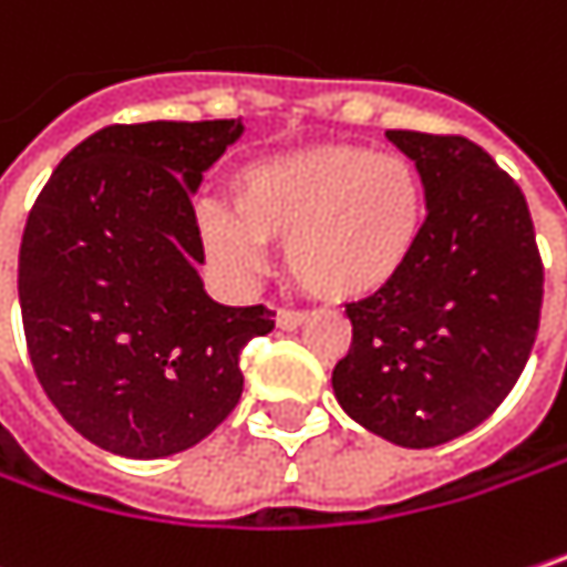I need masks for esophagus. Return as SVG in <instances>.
<instances>
[{
    "label": "esophagus",
    "instance_id": "1",
    "mask_svg": "<svg viewBox=\"0 0 567 567\" xmlns=\"http://www.w3.org/2000/svg\"><path fill=\"white\" fill-rule=\"evenodd\" d=\"M305 321H308V318L298 315V311H279V315H276V328H279V331H301Z\"/></svg>",
    "mask_w": 567,
    "mask_h": 567
}]
</instances>
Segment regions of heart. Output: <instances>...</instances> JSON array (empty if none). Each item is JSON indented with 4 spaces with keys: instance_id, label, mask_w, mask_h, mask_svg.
Returning a JSON list of instances; mask_svg holds the SVG:
<instances>
[{
    "instance_id": "b5f03b06",
    "label": "heart",
    "mask_w": 567,
    "mask_h": 567,
    "mask_svg": "<svg viewBox=\"0 0 567 567\" xmlns=\"http://www.w3.org/2000/svg\"><path fill=\"white\" fill-rule=\"evenodd\" d=\"M429 214L422 172L392 152L318 142L262 155L230 178V207L204 204L197 230L230 272L252 276L282 243L301 291L357 305L383 295L409 269Z\"/></svg>"
}]
</instances>
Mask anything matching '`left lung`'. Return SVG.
I'll return each mask as SVG.
<instances>
[{
	"instance_id": "obj_1",
	"label": "left lung",
	"mask_w": 567,
	"mask_h": 567,
	"mask_svg": "<svg viewBox=\"0 0 567 567\" xmlns=\"http://www.w3.org/2000/svg\"><path fill=\"white\" fill-rule=\"evenodd\" d=\"M429 194L402 279L347 305L353 343L334 367L340 409L399 447L477 429L516 386L539 331L542 259L519 184L461 135L389 130Z\"/></svg>"
}]
</instances>
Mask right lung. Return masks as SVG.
<instances>
[{
	"label": "right lung",
	"mask_w": 567,
	"mask_h": 567,
	"mask_svg": "<svg viewBox=\"0 0 567 567\" xmlns=\"http://www.w3.org/2000/svg\"><path fill=\"white\" fill-rule=\"evenodd\" d=\"M243 120L106 126L61 158L28 214L19 305L38 383L96 447L155 461L210 435L243 395L262 305L214 301L190 194Z\"/></svg>",
	"instance_id": "1"
}]
</instances>
